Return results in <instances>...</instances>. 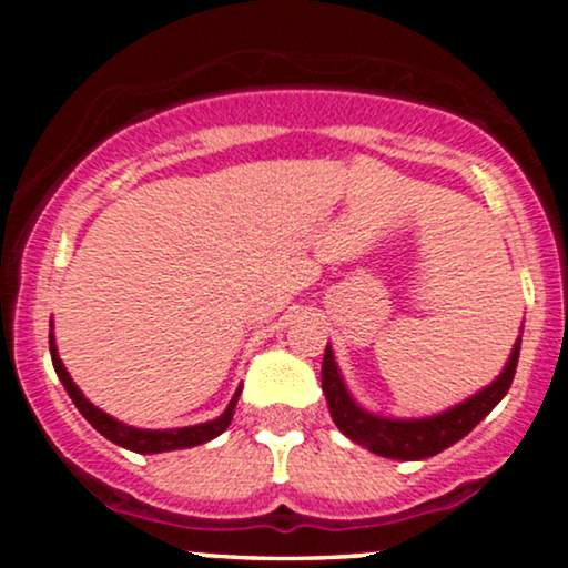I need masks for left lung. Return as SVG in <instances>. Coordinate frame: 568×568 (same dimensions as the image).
Instances as JSON below:
<instances>
[{
	"label": "left lung",
	"mask_w": 568,
	"mask_h": 568,
	"mask_svg": "<svg viewBox=\"0 0 568 568\" xmlns=\"http://www.w3.org/2000/svg\"><path fill=\"white\" fill-rule=\"evenodd\" d=\"M524 334V328H520ZM520 355V336L515 338L510 357H507L505 368L491 384L467 397V400L456 403V406L440 410L433 416H419V419H395V416H382L374 410L363 408L361 403L352 397L344 382L342 371L334 357L331 344L325 347L323 355V393L328 400V410L334 416L336 427L355 440L357 446L368 448L371 454L387 456V459L400 462H419L427 456L440 454L443 448L454 446L456 440L465 438L475 425L491 414L501 397L510 389L515 366H518Z\"/></svg>",
	"instance_id": "8db88e82"
}]
</instances>
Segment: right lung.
<instances>
[{
    "label": "right lung",
    "mask_w": 568,
    "mask_h": 568,
    "mask_svg": "<svg viewBox=\"0 0 568 568\" xmlns=\"http://www.w3.org/2000/svg\"><path fill=\"white\" fill-rule=\"evenodd\" d=\"M50 355H53V366H55L58 379L63 382L69 397L74 400V406L80 408V414L84 416V419H88L90 425H93L98 433L103 435V438H109L112 443H116V446L128 448V452H135V454L179 452V448H192V446H200V443L219 438V435L232 425L234 406H237V397H240V393H243V384H240L237 393L232 395L230 406L224 408V414L216 416V419H211V422H202V425L173 427V429H141V427L125 425V422L114 419V416H109L106 410L93 406V403L82 395V389L77 387L74 379H71L67 366H63L61 355H58L53 325H50Z\"/></svg>",
    "instance_id": "obj_1"
}]
</instances>
